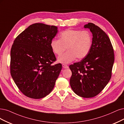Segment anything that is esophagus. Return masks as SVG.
Returning <instances> with one entry per match:
<instances>
[{
	"instance_id": "obj_1",
	"label": "esophagus",
	"mask_w": 124,
	"mask_h": 124,
	"mask_svg": "<svg viewBox=\"0 0 124 124\" xmlns=\"http://www.w3.org/2000/svg\"><path fill=\"white\" fill-rule=\"evenodd\" d=\"M62 67L63 68H68V66L67 65H66V64H62Z\"/></svg>"
}]
</instances>
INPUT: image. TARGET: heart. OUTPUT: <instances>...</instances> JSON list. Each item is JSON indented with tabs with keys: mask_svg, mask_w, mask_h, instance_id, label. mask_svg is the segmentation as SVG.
I'll return each mask as SVG.
<instances>
[{
	"mask_svg": "<svg viewBox=\"0 0 124 124\" xmlns=\"http://www.w3.org/2000/svg\"><path fill=\"white\" fill-rule=\"evenodd\" d=\"M59 39H53L50 45L53 52L60 56L59 62L69 63L76 59H82L89 54L92 46L93 37L88 31L68 29L59 34Z\"/></svg>",
	"mask_w": 124,
	"mask_h": 124,
	"instance_id": "b5f03b06",
	"label": "heart"
}]
</instances>
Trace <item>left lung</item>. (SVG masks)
Segmentation results:
<instances>
[{
  "label": "left lung",
  "mask_w": 124,
  "mask_h": 124,
  "mask_svg": "<svg viewBox=\"0 0 124 124\" xmlns=\"http://www.w3.org/2000/svg\"><path fill=\"white\" fill-rule=\"evenodd\" d=\"M84 27L93 34L92 46L85 58L70 65V85L76 94L90 98L101 92L110 80L114 54L110 40L100 27L93 23Z\"/></svg>",
  "instance_id": "1"
}]
</instances>
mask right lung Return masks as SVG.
Returning <instances> with one entry per match:
<instances>
[{
  "label": "right lung",
  "instance_id": "obj_1",
  "mask_svg": "<svg viewBox=\"0 0 124 124\" xmlns=\"http://www.w3.org/2000/svg\"><path fill=\"white\" fill-rule=\"evenodd\" d=\"M57 27L40 23L29 26L15 38L11 50L10 72L21 92L35 99L43 98L53 89L62 70L53 65L56 58L50 43Z\"/></svg>",
  "mask_w": 124,
  "mask_h": 124
}]
</instances>
